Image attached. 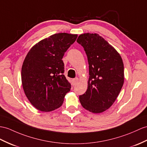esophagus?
I'll return each instance as SVG.
<instances>
[{
	"instance_id": "34e87169",
	"label": "esophagus",
	"mask_w": 147,
	"mask_h": 147,
	"mask_svg": "<svg viewBox=\"0 0 147 147\" xmlns=\"http://www.w3.org/2000/svg\"><path fill=\"white\" fill-rule=\"evenodd\" d=\"M78 80H79V79H78V78H74V79H73V80H72L73 85H76L78 83Z\"/></svg>"
}]
</instances>
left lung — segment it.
Returning a JSON list of instances; mask_svg holds the SVG:
<instances>
[{
    "mask_svg": "<svg viewBox=\"0 0 147 147\" xmlns=\"http://www.w3.org/2000/svg\"><path fill=\"white\" fill-rule=\"evenodd\" d=\"M77 42L84 49L89 65L88 88L79 96L82 106L94 113L109 109L115 101L124 82L120 55L97 34H84Z\"/></svg>",
    "mask_w": 147,
    "mask_h": 147,
    "instance_id": "obj_1",
    "label": "left lung"
}]
</instances>
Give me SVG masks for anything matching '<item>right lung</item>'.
I'll return each instance as SVG.
<instances>
[{
	"instance_id": "right-lung-1",
	"label": "right lung",
	"mask_w": 147,
	"mask_h": 147,
	"mask_svg": "<svg viewBox=\"0 0 147 147\" xmlns=\"http://www.w3.org/2000/svg\"><path fill=\"white\" fill-rule=\"evenodd\" d=\"M77 38V34L59 33L32 47L21 71L22 87L28 100L42 112L61 107L71 85L64 73V53Z\"/></svg>"
}]
</instances>
